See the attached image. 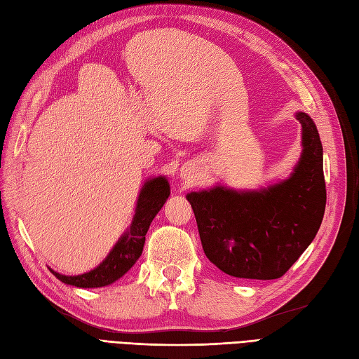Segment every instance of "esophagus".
I'll use <instances>...</instances> for the list:
<instances>
[{"label":"esophagus","instance_id":"34e87169","mask_svg":"<svg viewBox=\"0 0 359 359\" xmlns=\"http://www.w3.org/2000/svg\"><path fill=\"white\" fill-rule=\"evenodd\" d=\"M197 174H198V170H197V165L196 163H185L180 170V176L182 179L185 180H197Z\"/></svg>","mask_w":359,"mask_h":359}]
</instances>
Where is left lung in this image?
Returning a JSON list of instances; mask_svg holds the SVG:
<instances>
[{"label": "left lung", "instance_id": "obj_1", "mask_svg": "<svg viewBox=\"0 0 359 359\" xmlns=\"http://www.w3.org/2000/svg\"><path fill=\"white\" fill-rule=\"evenodd\" d=\"M302 154L290 177L258 189L215 185L187 194L208 259L229 276L278 279L314 240L326 208L323 147L312 118L296 112Z\"/></svg>", "mask_w": 359, "mask_h": 359}]
</instances>
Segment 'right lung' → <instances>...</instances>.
<instances>
[{
    "instance_id": "obj_1",
    "label": "right lung",
    "mask_w": 359,
    "mask_h": 359,
    "mask_svg": "<svg viewBox=\"0 0 359 359\" xmlns=\"http://www.w3.org/2000/svg\"><path fill=\"white\" fill-rule=\"evenodd\" d=\"M168 197L170 183L167 177L158 176L147 179L140 191V196H137L130 226L127 227V231L116 241L103 262H100V265L90 271L77 276H65L53 269H50V271L60 282L79 288H101L116 282L140 259L147 231Z\"/></svg>"
}]
</instances>
